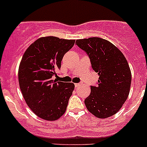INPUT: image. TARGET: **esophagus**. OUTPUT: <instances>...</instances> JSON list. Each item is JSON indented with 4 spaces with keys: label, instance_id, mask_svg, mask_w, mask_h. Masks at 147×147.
<instances>
[{
    "label": "esophagus",
    "instance_id": "esophagus-1",
    "mask_svg": "<svg viewBox=\"0 0 147 147\" xmlns=\"http://www.w3.org/2000/svg\"><path fill=\"white\" fill-rule=\"evenodd\" d=\"M80 85H81V84H80V83H76V84H75V87H76V88L80 86Z\"/></svg>",
    "mask_w": 147,
    "mask_h": 147
}]
</instances>
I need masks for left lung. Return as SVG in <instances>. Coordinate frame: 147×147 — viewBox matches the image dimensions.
<instances>
[{"label":"left lung","mask_w":147,"mask_h":147,"mask_svg":"<svg viewBox=\"0 0 147 147\" xmlns=\"http://www.w3.org/2000/svg\"><path fill=\"white\" fill-rule=\"evenodd\" d=\"M87 53L98 77L97 86H90L85 98L87 109L96 117L106 119L119 112L129 96L131 71L124 54L113 44L100 37L76 40Z\"/></svg>","instance_id":"1"}]
</instances>
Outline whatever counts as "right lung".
I'll return each instance as SVG.
<instances>
[{
	"mask_svg": "<svg viewBox=\"0 0 147 147\" xmlns=\"http://www.w3.org/2000/svg\"><path fill=\"white\" fill-rule=\"evenodd\" d=\"M75 40L49 36L40 37L26 49L18 70L23 96L37 116L47 121L59 119L65 112L74 84L53 80L65 54Z\"/></svg>",
	"mask_w": 147,
	"mask_h": 147,
	"instance_id": "1",
	"label": "right lung"
}]
</instances>
